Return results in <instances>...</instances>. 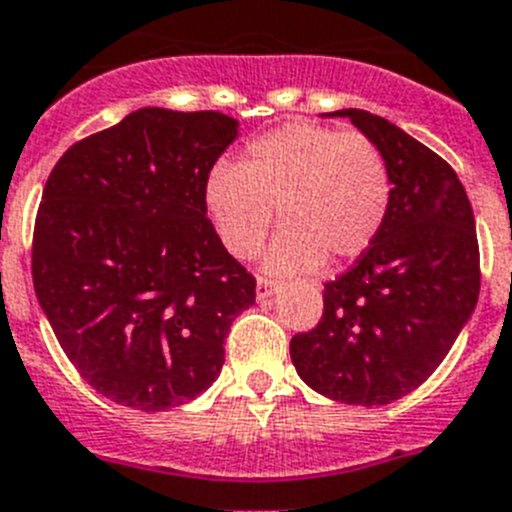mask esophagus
Segmentation results:
<instances>
[{"label": "esophagus", "mask_w": 512, "mask_h": 512, "mask_svg": "<svg viewBox=\"0 0 512 512\" xmlns=\"http://www.w3.org/2000/svg\"><path fill=\"white\" fill-rule=\"evenodd\" d=\"M278 291V283L270 281V278H257V299H268V296H273V293Z\"/></svg>", "instance_id": "1"}]
</instances>
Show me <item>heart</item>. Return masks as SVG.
<instances>
[{
  "instance_id": "obj_1",
  "label": "heart",
  "mask_w": 512,
  "mask_h": 512,
  "mask_svg": "<svg viewBox=\"0 0 512 512\" xmlns=\"http://www.w3.org/2000/svg\"><path fill=\"white\" fill-rule=\"evenodd\" d=\"M208 216L226 252L257 255L273 211L283 224L265 255L270 273H306L324 257L348 262L379 237L391 206L384 151L361 133L288 123L252 141L242 162L208 172Z\"/></svg>"
}]
</instances>
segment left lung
Segmentation results:
<instances>
[{
	"label": "left lung",
	"mask_w": 512,
	"mask_h": 512,
	"mask_svg": "<svg viewBox=\"0 0 512 512\" xmlns=\"http://www.w3.org/2000/svg\"><path fill=\"white\" fill-rule=\"evenodd\" d=\"M384 151L391 206L348 273L324 283V314L291 340L301 379L361 407L402 399L441 366L479 299V244L451 164L394 123L335 110Z\"/></svg>",
	"instance_id": "8db88e82"
}]
</instances>
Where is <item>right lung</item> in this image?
<instances>
[{
    "label": "right lung",
    "mask_w": 512,
    "mask_h": 512,
    "mask_svg": "<svg viewBox=\"0 0 512 512\" xmlns=\"http://www.w3.org/2000/svg\"><path fill=\"white\" fill-rule=\"evenodd\" d=\"M239 123L216 110L141 108L66 149L33 234L38 304L87 384L162 412L224 366L255 278L208 221L206 177Z\"/></svg>",
    "instance_id": "1"
}]
</instances>
